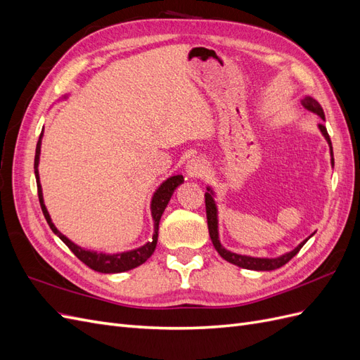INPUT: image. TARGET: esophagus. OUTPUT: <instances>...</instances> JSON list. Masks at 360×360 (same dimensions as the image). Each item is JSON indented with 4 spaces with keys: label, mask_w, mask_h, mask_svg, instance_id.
<instances>
[{
    "label": "esophagus",
    "mask_w": 360,
    "mask_h": 360,
    "mask_svg": "<svg viewBox=\"0 0 360 360\" xmlns=\"http://www.w3.org/2000/svg\"><path fill=\"white\" fill-rule=\"evenodd\" d=\"M188 176L193 179H200L207 172V163L201 158H195L188 163Z\"/></svg>",
    "instance_id": "34e87169"
}]
</instances>
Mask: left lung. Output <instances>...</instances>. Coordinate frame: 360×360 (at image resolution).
I'll return each mask as SVG.
<instances>
[{
    "instance_id": "obj_1",
    "label": "left lung",
    "mask_w": 360,
    "mask_h": 360,
    "mask_svg": "<svg viewBox=\"0 0 360 360\" xmlns=\"http://www.w3.org/2000/svg\"><path fill=\"white\" fill-rule=\"evenodd\" d=\"M302 105L307 108V110L319 114L323 120H324V112H323V108L320 106V103L317 101H314L312 97H304V99L302 101ZM321 134L324 135V138L328 139V143L330 146V155H332V165H335V160H333V150H332V143H330V136L328 134V129H326L324 124H319ZM207 191L204 193V198H205V213H207V225H209V234H210V238L213 242V246L214 249L219 252V255L226 259L228 263L231 264H236L238 267H243V269H249V270H275V269H279L284 264H287L288 261L296 255L299 250L302 249V246L308 242V237L307 240L302 242L296 249H292L291 252L285 254V255H281L278 258H254V257H246V255H238V254H233L230 252V250H226L225 248H222V245L219 243V237H217V216H216V205H214V201H213V197H212V189L207 188Z\"/></svg>"
}]
</instances>
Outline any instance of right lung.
Segmentation results:
<instances>
[{
  "instance_id": "add662e5",
  "label": "right lung",
  "mask_w": 360,
  "mask_h": 360,
  "mask_svg": "<svg viewBox=\"0 0 360 360\" xmlns=\"http://www.w3.org/2000/svg\"><path fill=\"white\" fill-rule=\"evenodd\" d=\"M41 136V135H40ZM39 155H40V139L37 141V147H36V158H34V172H36V180H37V193H39V201H40V207L41 212L45 214V219L48 221L51 230L56 233L61 240L68 245V248L72 250V252L78 257L85 266H89L90 269L101 271V274H120V271H126L130 269H135L138 266H141L143 263L153 255L156 245H158V233H159V221L162 217L163 210L171 198V195L174 192L180 183H183V177L181 176H174L169 177L167 181H163L160 184V188L156 191V193L153 195V200H151V216H153L155 221V234H153V240L148 242L147 245H144L143 248H138L135 250H130V252H123V254H117V255H105V254H96V252H90V250L81 249L79 246H76L75 243H72L68 237H64L57 228L51 222L49 213L46 210L45 204H43V197H41V188H40V181H39V171H37V165H39Z\"/></svg>"
}]
</instances>
